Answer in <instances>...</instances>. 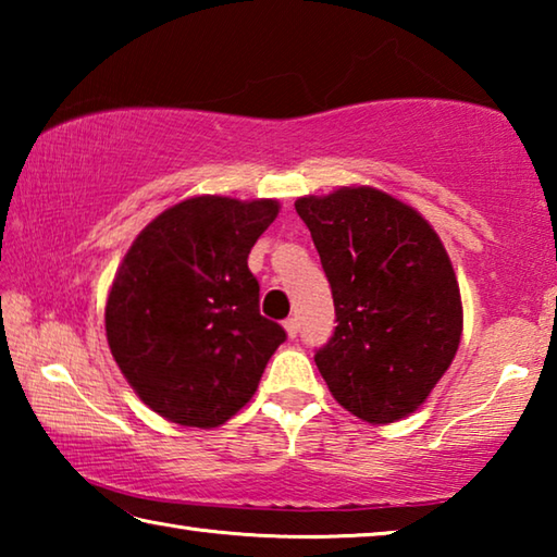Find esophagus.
Segmentation results:
<instances>
[{
  "mask_svg": "<svg viewBox=\"0 0 557 557\" xmlns=\"http://www.w3.org/2000/svg\"><path fill=\"white\" fill-rule=\"evenodd\" d=\"M282 326H285V332H287V336H289V338H295V336H297V332H299V324H297V319H295V317L285 319V324H282Z\"/></svg>",
  "mask_w": 557,
  "mask_h": 557,
  "instance_id": "34e87169",
  "label": "esophagus"
}]
</instances>
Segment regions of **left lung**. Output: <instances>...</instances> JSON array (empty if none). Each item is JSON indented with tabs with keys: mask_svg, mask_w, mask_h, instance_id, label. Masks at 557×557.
I'll return each mask as SVG.
<instances>
[{
	"mask_svg": "<svg viewBox=\"0 0 557 557\" xmlns=\"http://www.w3.org/2000/svg\"><path fill=\"white\" fill-rule=\"evenodd\" d=\"M332 285L336 329L314 361L336 403L385 425L408 418L461 338L455 268L435 228L395 196L342 186L295 201Z\"/></svg>",
	"mask_w": 557,
	"mask_h": 557,
	"instance_id": "1",
	"label": "left lung"
}]
</instances>
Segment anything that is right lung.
Segmentation results:
<instances>
[{
	"label": "right lung",
	"instance_id": "add662e5",
	"mask_svg": "<svg viewBox=\"0 0 557 557\" xmlns=\"http://www.w3.org/2000/svg\"><path fill=\"white\" fill-rule=\"evenodd\" d=\"M275 199L191 196L147 223L112 280L106 334L145 405L184 428H219L258 391L285 329L260 314L250 248Z\"/></svg>",
	"mask_w": 557,
	"mask_h": 557
}]
</instances>
